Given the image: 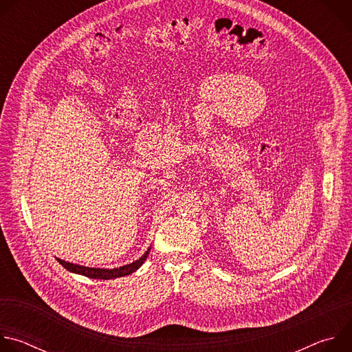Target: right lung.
<instances>
[{
	"label": "right lung",
	"mask_w": 352,
	"mask_h": 352,
	"mask_svg": "<svg viewBox=\"0 0 352 352\" xmlns=\"http://www.w3.org/2000/svg\"><path fill=\"white\" fill-rule=\"evenodd\" d=\"M148 252H150V249H147L144 255L142 258H139L138 261H135L133 263H129V265H125V266H121V267H117V269H96V267H86V266L74 265V263H69V262H65V261H61V259H57V261L60 262V265H63L67 270H69L72 273L82 274V276L90 277V278L110 280V278L124 277V276H128V274L136 272L143 265V262L146 261Z\"/></svg>",
	"instance_id": "add662e5"
}]
</instances>
